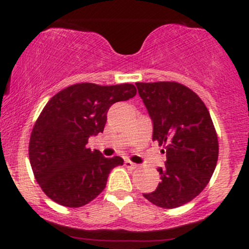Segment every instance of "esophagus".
Returning a JSON list of instances; mask_svg holds the SVG:
<instances>
[{
  "instance_id": "esophagus-1",
  "label": "esophagus",
  "mask_w": 249,
  "mask_h": 249,
  "mask_svg": "<svg viewBox=\"0 0 249 249\" xmlns=\"http://www.w3.org/2000/svg\"><path fill=\"white\" fill-rule=\"evenodd\" d=\"M124 165H125V167H127V169H130V170H135L136 167H138V165H136V163L131 162L130 160H125Z\"/></svg>"
}]
</instances>
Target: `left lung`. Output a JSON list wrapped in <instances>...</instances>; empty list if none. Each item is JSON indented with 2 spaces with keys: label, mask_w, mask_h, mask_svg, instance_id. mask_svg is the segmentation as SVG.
Here are the masks:
<instances>
[{
  "label": "left lung",
  "mask_w": 249,
  "mask_h": 249,
  "mask_svg": "<svg viewBox=\"0 0 249 249\" xmlns=\"http://www.w3.org/2000/svg\"><path fill=\"white\" fill-rule=\"evenodd\" d=\"M152 122V140L165 145L161 182L144 197L162 208L194 200L208 183L218 159L211 115L196 93L176 82L136 83Z\"/></svg>",
  "instance_id": "1"
}]
</instances>
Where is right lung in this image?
<instances>
[{
	"mask_svg": "<svg viewBox=\"0 0 249 249\" xmlns=\"http://www.w3.org/2000/svg\"><path fill=\"white\" fill-rule=\"evenodd\" d=\"M133 84L79 83L46 104L33 126L30 161L44 194L66 207H82L107 186L111 170L124 163L87 149L88 139L104 131L107 113L116 102L135 97Z\"/></svg>",
	"mask_w": 249,
	"mask_h": 249,
	"instance_id": "1",
	"label": "right lung"
}]
</instances>
